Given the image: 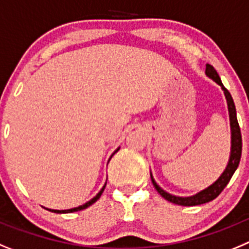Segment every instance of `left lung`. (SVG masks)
I'll return each instance as SVG.
<instances>
[{
	"label": "left lung",
	"mask_w": 249,
	"mask_h": 249,
	"mask_svg": "<svg viewBox=\"0 0 249 249\" xmlns=\"http://www.w3.org/2000/svg\"><path fill=\"white\" fill-rule=\"evenodd\" d=\"M206 75L211 78L213 82H216L218 86H221L223 93H225L226 100H227L228 105V113H230V125H231V155L230 160H228L227 167L225 169V171L222 172V175L212 183L211 186H208L207 189L202 190L198 194L194 195V196L190 197H178L174 196V195L169 194V192L163 191L160 186L156 183V181L154 180L152 175L151 181L154 187L156 189V191L161 195V196L165 198V200L170 201L172 203H176V205L180 206H197L202 205V203H207L210 201L214 200L217 196H218L221 192L223 191L227 183L230 182L231 178L233 176L234 171L237 170L239 165V160H241V154H242V135H241V129H239L238 120H237V113H236V107H234V103L232 97H231L230 91L223 87L222 82H221V78L217 74L216 69L211 66V64H206Z\"/></svg>",
	"instance_id": "8db88e82"
}]
</instances>
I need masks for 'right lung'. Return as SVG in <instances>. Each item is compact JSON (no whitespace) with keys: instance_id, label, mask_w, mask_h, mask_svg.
<instances>
[{"instance_id":"add662e5","label":"right lung","mask_w":249,"mask_h":249,"mask_svg":"<svg viewBox=\"0 0 249 249\" xmlns=\"http://www.w3.org/2000/svg\"><path fill=\"white\" fill-rule=\"evenodd\" d=\"M118 150H119V149H116V150H115V152H118ZM115 152H114V154H115ZM114 154H113V155H114ZM113 155H111V156H113ZM111 156H110V158H111ZM105 185H107V182H105ZM105 185L103 186V189L100 190L99 192H98L97 196H94L90 201H88V202H86V203H84V205L78 206V207H74V208H71V210H49V211L54 212V213H71V212L82 211V210H84V208L89 207V206H91V205H93L94 202H97V201L99 200V197L102 196L103 191H104V189H105ZM47 210H48V208H47Z\"/></svg>"}]
</instances>
